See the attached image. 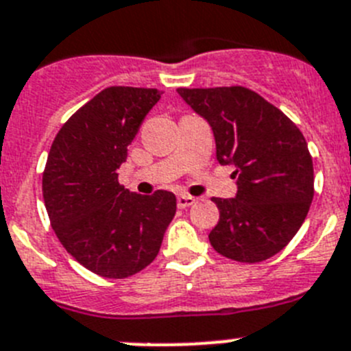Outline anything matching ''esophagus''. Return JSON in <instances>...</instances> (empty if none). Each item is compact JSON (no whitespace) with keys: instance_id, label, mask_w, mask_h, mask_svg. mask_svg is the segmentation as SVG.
Returning a JSON list of instances; mask_svg holds the SVG:
<instances>
[{"instance_id":"34e87169","label":"esophagus","mask_w":351,"mask_h":351,"mask_svg":"<svg viewBox=\"0 0 351 351\" xmlns=\"http://www.w3.org/2000/svg\"><path fill=\"white\" fill-rule=\"evenodd\" d=\"M195 203V197L192 195H178V208H189Z\"/></svg>"}]
</instances>
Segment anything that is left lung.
Returning a JSON list of instances; mask_svg holds the SVG:
<instances>
[{
	"label": "left lung",
	"mask_w": 351,
	"mask_h": 351,
	"mask_svg": "<svg viewBox=\"0 0 351 351\" xmlns=\"http://www.w3.org/2000/svg\"><path fill=\"white\" fill-rule=\"evenodd\" d=\"M210 124L217 160L234 166V197H213L215 250L238 262H262L289 245L313 201V160L302 132L283 112L246 87L178 89Z\"/></svg>",
	"instance_id": "left-lung-1"
}]
</instances>
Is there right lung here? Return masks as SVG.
Masks as SVG:
<instances>
[{"label":"right lung","instance_id":"1","mask_svg":"<svg viewBox=\"0 0 351 351\" xmlns=\"http://www.w3.org/2000/svg\"><path fill=\"white\" fill-rule=\"evenodd\" d=\"M160 93L108 87L69 117L50 147L43 201L71 257L103 278H128L157 257L176 213L173 192L131 194L119 183L121 164Z\"/></svg>","mask_w":351,"mask_h":351}]
</instances>
